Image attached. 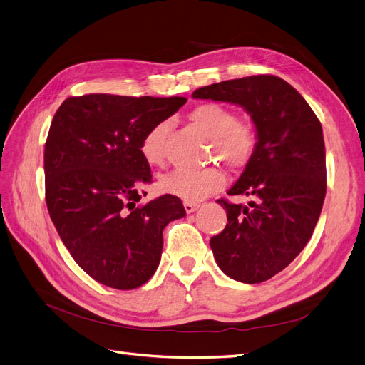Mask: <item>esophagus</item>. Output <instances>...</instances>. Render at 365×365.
Here are the masks:
<instances>
[{
	"label": "esophagus",
	"instance_id": "esophagus-1",
	"mask_svg": "<svg viewBox=\"0 0 365 365\" xmlns=\"http://www.w3.org/2000/svg\"><path fill=\"white\" fill-rule=\"evenodd\" d=\"M183 207H185L186 213H192V212H195L200 207V205L198 203H190V201H185Z\"/></svg>",
	"mask_w": 365,
	"mask_h": 365
}]
</instances>
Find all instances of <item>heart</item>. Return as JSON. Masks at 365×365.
<instances>
[{
	"label": "heart",
	"instance_id": "obj_1",
	"mask_svg": "<svg viewBox=\"0 0 365 365\" xmlns=\"http://www.w3.org/2000/svg\"><path fill=\"white\" fill-rule=\"evenodd\" d=\"M187 117L197 129L212 140V158H218L233 170L250 164L257 148V132L254 126L239 121L232 110L220 103H201ZM165 133V121H159L144 133L140 143V153L147 164L160 165L164 162ZM224 185V173L215 167L205 170L179 168L160 180L162 191L190 203H197L221 191Z\"/></svg>",
	"mask_w": 365,
	"mask_h": 365
}]
</instances>
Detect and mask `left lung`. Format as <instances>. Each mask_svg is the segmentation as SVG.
Instances as JSON below:
<instances>
[{
    "mask_svg": "<svg viewBox=\"0 0 365 365\" xmlns=\"http://www.w3.org/2000/svg\"><path fill=\"white\" fill-rule=\"evenodd\" d=\"M192 98L240 105L257 132L251 162L227 192L254 200L248 206L218 200L228 224L210 239L225 275L257 284L287 267L312 239L327 194L322 125L301 94L274 75L222 81Z\"/></svg>",
    "mask_w": 365,
    "mask_h": 365,
    "instance_id": "1",
    "label": "left lung"
}]
</instances>
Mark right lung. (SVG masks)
Wrapping results in <instances>:
<instances>
[{
  "label": "right lung",
  "mask_w": 365,
  "mask_h": 365,
  "mask_svg": "<svg viewBox=\"0 0 365 365\" xmlns=\"http://www.w3.org/2000/svg\"><path fill=\"white\" fill-rule=\"evenodd\" d=\"M185 103L96 93L66 99L52 118L45 144L49 217L78 266L101 284L143 286L159 266L165 225L186 215L170 194L137 206L152 182L140 153L144 133Z\"/></svg>",
  "instance_id": "obj_1"
}]
</instances>
